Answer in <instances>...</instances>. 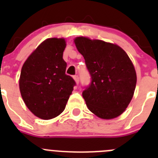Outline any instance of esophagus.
I'll return each mask as SVG.
<instances>
[{
    "label": "esophagus",
    "instance_id": "obj_1",
    "mask_svg": "<svg viewBox=\"0 0 158 158\" xmlns=\"http://www.w3.org/2000/svg\"><path fill=\"white\" fill-rule=\"evenodd\" d=\"M73 79H74V80H75V82H76V84H79V76H73Z\"/></svg>",
    "mask_w": 158,
    "mask_h": 158
}]
</instances>
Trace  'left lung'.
I'll list each match as a JSON object with an SVG mask.
<instances>
[{
  "instance_id": "obj_1",
  "label": "left lung",
  "mask_w": 158,
  "mask_h": 158,
  "mask_svg": "<svg viewBox=\"0 0 158 158\" xmlns=\"http://www.w3.org/2000/svg\"><path fill=\"white\" fill-rule=\"evenodd\" d=\"M74 42L92 79L82 92L89 111L102 119L122 114L133 97L137 82L128 54L116 44L99 40L79 36Z\"/></svg>"
}]
</instances>
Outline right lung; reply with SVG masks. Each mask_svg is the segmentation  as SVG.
<instances>
[{
    "label": "right lung",
    "instance_id": "add662e5",
    "mask_svg": "<svg viewBox=\"0 0 158 158\" xmlns=\"http://www.w3.org/2000/svg\"><path fill=\"white\" fill-rule=\"evenodd\" d=\"M63 38H49L32 52L23 63L19 86L27 107L44 120L61 114L76 85L66 74L63 59L66 48Z\"/></svg>",
    "mask_w": 158,
    "mask_h": 158
}]
</instances>
